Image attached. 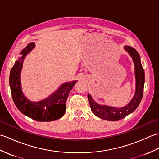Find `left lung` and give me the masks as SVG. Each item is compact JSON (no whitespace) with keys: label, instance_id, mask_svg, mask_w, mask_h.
<instances>
[{"label":"left lung","instance_id":"1","mask_svg":"<svg viewBox=\"0 0 159 159\" xmlns=\"http://www.w3.org/2000/svg\"><path fill=\"white\" fill-rule=\"evenodd\" d=\"M124 49L129 53L134 63L136 78V90L134 96L126 106L122 108H116L97 104L92 98L88 94V100L93 114L101 119L107 121H118L123 119L128 115L133 113L139 106L143 97V87L145 83L144 70L140 61V56L137 50L133 47L125 46Z\"/></svg>","mask_w":159,"mask_h":159}]
</instances>
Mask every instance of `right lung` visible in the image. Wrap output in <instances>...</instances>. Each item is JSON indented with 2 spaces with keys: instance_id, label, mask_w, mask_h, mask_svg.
Masks as SVG:
<instances>
[{
  "instance_id": "obj_1",
  "label": "right lung",
  "mask_w": 159,
  "mask_h": 159,
  "mask_svg": "<svg viewBox=\"0 0 159 159\" xmlns=\"http://www.w3.org/2000/svg\"><path fill=\"white\" fill-rule=\"evenodd\" d=\"M35 47L31 42L21 52V57L12 67L9 76V85L13 102L18 110L25 116L38 121H51L63 116L66 109V100L76 81L66 83L46 99L33 102L24 96L20 85V72L23 60Z\"/></svg>"
}]
</instances>
